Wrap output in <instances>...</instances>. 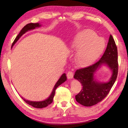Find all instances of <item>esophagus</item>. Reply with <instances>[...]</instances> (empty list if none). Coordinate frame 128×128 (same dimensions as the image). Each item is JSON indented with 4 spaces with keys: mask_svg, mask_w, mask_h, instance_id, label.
Segmentation results:
<instances>
[{
    "mask_svg": "<svg viewBox=\"0 0 128 128\" xmlns=\"http://www.w3.org/2000/svg\"><path fill=\"white\" fill-rule=\"evenodd\" d=\"M67 78H69V79H72L73 78V76H74V74L72 72H68L67 73Z\"/></svg>",
    "mask_w": 128,
    "mask_h": 128,
    "instance_id": "obj_1",
    "label": "esophagus"
}]
</instances>
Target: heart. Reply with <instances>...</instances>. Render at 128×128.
<instances>
[{
    "mask_svg": "<svg viewBox=\"0 0 128 128\" xmlns=\"http://www.w3.org/2000/svg\"><path fill=\"white\" fill-rule=\"evenodd\" d=\"M92 30L79 32L73 37L70 43L72 51L76 50L74 62L78 66H88L98 58L105 48L104 40ZM102 40V44L100 41Z\"/></svg>",
    "mask_w": 128,
    "mask_h": 128,
    "instance_id": "1",
    "label": "heart"
}]
</instances>
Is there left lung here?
<instances>
[{
  "label": "left lung",
  "instance_id": "left-lung-1",
  "mask_svg": "<svg viewBox=\"0 0 128 128\" xmlns=\"http://www.w3.org/2000/svg\"><path fill=\"white\" fill-rule=\"evenodd\" d=\"M103 65L108 67L112 72L107 82H100L96 80L95 74ZM118 70V51L114 40L110 35L104 54L100 60L92 66L77 70L74 78L82 84V89L75 99L80 104L86 107L96 104L107 96L117 78Z\"/></svg>",
  "mask_w": 128,
  "mask_h": 128
}]
</instances>
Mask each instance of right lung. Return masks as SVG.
Here are the masks:
<instances>
[{"label": "right lung", "mask_w": 128, "mask_h": 128, "mask_svg": "<svg viewBox=\"0 0 128 128\" xmlns=\"http://www.w3.org/2000/svg\"><path fill=\"white\" fill-rule=\"evenodd\" d=\"M40 26H41V25H40V23H35V24L34 23H30V24H27L26 26L24 27L21 30L20 33H19V34L15 38L14 41L13 42L12 44V47H13V46L15 44L16 42H17L18 40H19V38H20L24 34H25L26 32H27L28 31L32 30L35 29L37 28H40ZM66 79H67V78H66V74H65V73H64L62 75L60 78H59V80L56 84V85H55V86H54V88L53 89V91H52V93L50 94V96H49L47 99H46L45 100H42V101H31V100H26L25 98H24L22 97H21H21L26 103H28V104L29 105H31V106H32V107H34V108H42L46 107L49 104H50L52 103L54 94H55V92H56V88H58L59 85H60L61 84L64 82L66 80Z\"/></svg>", "instance_id": "right-lung-1"}]
</instances>
